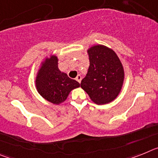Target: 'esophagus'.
<instances>
[{"label": "esophagus", "instance_id": "esophagus-1", "mask_svg": "<svg viewBox=\"0 0 158 158\" xmlns=\"http://www.w3.org/2000/svg\"><path fill=\"white\" fill-rule=\"evenodd\" d=\"M76 81L80 83L81 81V75H77V77H76Z\"/></svg>", "mask_w": 158, "mask_h": 158}]
</instances>
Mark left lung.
Wrapping results in <instances>:
<instances>
[{
    "mask_svg": "<svg viewBox=\"0 0 158 158\" xmlns=\"http://www.w3.org/2000/svg\"><path fill=\"white\" fill-rule=\"evenodd\" d=\"M89 67L81 87L98 105L108 104L120 93L124 69L115 52L104 45H95L87 51Z\"/></svg>",
    "mask_w": 158,
    "mask_h": 158,
    "instance_id": "1",
    "label": "left lung"
}]
</instances>
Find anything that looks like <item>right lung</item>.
Instances as JSON below:
<instances>
[{
    "mask_svg": "<svg viewBox=\"0 0 158 158\" xmlns=\"http://www.w3.org/2000/svg\"><path fill=\"white\" fill-rule=\"evenodd\" d=\"M58 62V57L55 55L46 58L35 78L38 93L54 104L64 102L73 89L80 87L77 81L70 79L66 73L59 70Z\"/></svg>",
    "mask_w": 158,
    "mask_h": 158,
    "instance_id": "right-lung-1",
    "label": "right lung"
}]
</instances>
